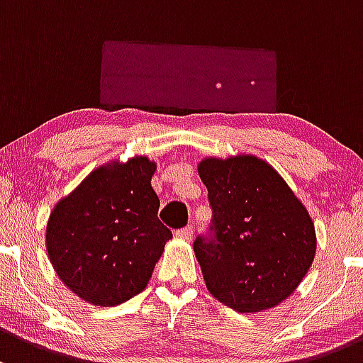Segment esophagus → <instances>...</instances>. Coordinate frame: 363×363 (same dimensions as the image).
Segmentation results:
<instances>
[{
  "mask_svg": "<svg viewBox=\"0 0 363 363\" xmlns=\"http://www.w3.org/2000/svg\"><path fill=\"white\" fill-rule=\"evenodd\" d=\"M175 236H177V238H182V240H191L193 228L186 226V228H182V230H177V231H175Z\"/></svg>",
  "mask_w": 363,
  "mask_h": 363,
  "instance_id": "34e87169",
  "label": "esophagus"
}]
</instances>
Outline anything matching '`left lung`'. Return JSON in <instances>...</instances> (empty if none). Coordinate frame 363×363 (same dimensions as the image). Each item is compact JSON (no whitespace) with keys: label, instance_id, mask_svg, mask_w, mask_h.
<instances>
[{"label":"left lung","instance_id":"8db88e82","mask_svg":"<svg viewBox=\"0 0 363 363\" xmlns=\"http://www.w3.org/2000/svg\"><path fill=\"white\" fill-rule=\"evenodd\" d=\"M198 174L212 207L211 233L193 243L207 289L240 313L280 304L315 259L310 213L257 156L205 158Z\"/></svg>","mask_w":363,"mask_h":363}]
</instances>
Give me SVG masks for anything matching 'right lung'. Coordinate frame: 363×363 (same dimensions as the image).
Returning <instances> with one entry per match:
<instances>
[{
  "mask_svg": "<svg viewBox=\"0 0 363 363\" xmlns=\"http://www.w3.org/2000/svg\"><path fill=\"white\" fill-rule=\"evenodd\" d=\"M155 170L146 156L111 162L53 207L48 257L60 280L94 306H116L143 292L172 238L158 219Z\"/></svg>",
  "mask_w": 363,
  "mask_h": 363,
  "instance_id": "obj_1",
  "label": "right lung"
}]
</instances>
